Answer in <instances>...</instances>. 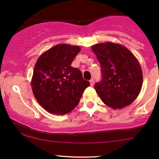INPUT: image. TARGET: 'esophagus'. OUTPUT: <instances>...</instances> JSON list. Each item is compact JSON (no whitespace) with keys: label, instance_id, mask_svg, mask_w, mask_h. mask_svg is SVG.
Returning <instances> with one entry per match:
<instances>
[{"label":"esophagus","instance_id":"34e87169","mask_svg":"<svg viewBox=\"0 0 159 159\" xmlns=\"http://www.w3.org/2000/svg\"><path fill=\"white\" fill-rule=\"evenodd\" d=\"M94 80L92 78V79L90 80V84H91V86H93L94 85Z\"/></svg>","mask_w":159,"mask_h":159}]
</instances>
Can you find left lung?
<instances>
[{
	"label": "left lung",
	"instance_id": "left-lung-1",
	"mask_svg": "<svg viewBox=\"0 0 159 159\" xmlns=\"http://www.w3.org/2000/svg\"><path fill=\"white\" fill-rule=\"evenodd\" d=\"M102 68V78L94 89L113 109L131 105L142 89V70L139 61L125 46L111 42L91 47Z\"/></svg>",
	"mask_w": 159,
	"mask_h": 159
}]
</instances>
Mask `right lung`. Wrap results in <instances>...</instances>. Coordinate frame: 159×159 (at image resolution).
Segmentation results:
<instances>
[{
	"label": "right lung",
	"mask_w": 159,
	"mask_h": 159,
	"mask_svg": "<svg viewBox=\"0 0 159 159\" xmlns=\"http://www.w3.org/2000/svg\"><path fill=\"white\" fill-rule=\"evenodd\" d=\"M80 51L78 46L57 44L43 53L35 64L32 91L38 103L50 113H69L90 85L81 70L70 66Z\"/></svg>",
	"instance_id": "add662e5"
}]
</instances>
